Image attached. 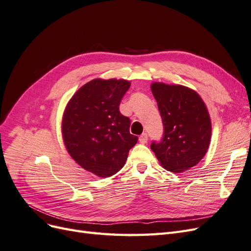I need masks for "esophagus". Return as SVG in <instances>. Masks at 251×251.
<instances>
[{"instance_id": "esophagus-1", "label": "esophagus", "mask_w": 251, "mask_h": 251, "mask_svg": "<svg viewBox=\"0 0 251 251\" xmlns=\"http://www.w3.org/2000/svg\"><path fill=\"white\" fill-rule=\"evenodd\" d=\"M139 142L142 144H146L148 142V134L143 133L139 136Z\"/></svg>"}]
</instances>
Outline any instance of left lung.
<instances>
[{"mask_svg": "<svg viewBox=\"0 0 251 251\" xmlns=\"http://www.w3.org/2000/svg\"><path fill=\"white\" fill-rule=\"evenodd\" d=\"M163 124L160 141L151 149L164 169L174 173L189 170L207 151L211 135L209 114L201 97L183 86L151 85Z\"/></svg>", "mask_w": 251, "mask_h": 251, "instance_id": "left-lung-1", "label": "left lung"}]
</instances>
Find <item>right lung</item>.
Returning <instances> with one entry per match:
<instances>
[{"instance_id":"obj_1","label":"right lung","mask_w":251,"mask_h":251,"mask_svg":"<svg viewBox=\"0 0 251 251\" xmlns=\"http://www.w3.org/2000/svg\"><path fill=\"white\" fill-rule=\"evenodd\" d=\"M131 83L124 79H94L82 86L68 103L63 137L71 157L82 169L105 178L119 172L138 137L131 120L119 111Z\"/></svg>"}]
</instances>
